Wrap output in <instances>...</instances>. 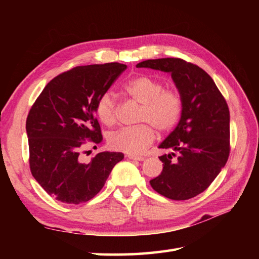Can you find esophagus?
Returning <instances> with one entry per match:
<instances>
[{
	"label": "esophagus",
	"mask_w": 259,
	"mask_h": 259,
	"mask_svg": "<svg viewBox=\"0 0 259 259\" xmlns=\"http://www.w3.org/2000/svg\"><path fill=\"white\" fill-rule=\"evenodd\" d=\"M126 158L130 159V160H138V161H142L145 160V157H141V156H135V155H128Z\"/></svg>",
	"instance_id": "34e87169"
}]
</instances>
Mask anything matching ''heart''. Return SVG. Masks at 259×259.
<instances>
[{"label": "heart", "mask_w": 259, "mask_h": 259, "mask_svg": "<svg viewBox=\"0 0 259 259\" xmlns=\"http://www.w3.org/2000/svg\"><path fill=\"white\" fill-rule=\"evenodd\" d=\"M163 83L148 74H140L126 81L123 91L126 96L141 104L139 122L134 126H123L108 136V144L114 150L129 155H139L155 138V129L166 133L177 124L183 112V98L178 90L163 89ZM96 114L104 125H112L118 118V104L109 92L99 97Z\"/></svg>", "instance_id": "1"}]
</instances>
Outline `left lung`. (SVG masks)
<instances>
[{
    "label": "left lung",
    "instance_id": "1",
    "mask_svg": "<svg viewBox=\"0 0 259 259\" xmlns=\"http://www.w3.org/2000/svg\"><path fill=\"white\" fill-rule=\"evenodd\" d=\"M136 67L171 74L183 98L177 126L159 145L171 152L159 157L162 171L150 185L169 199H190L208 188L228 160L230 117L226 100L210 75L185 60H146ZM176 154L178 159L172 161Z\"/></svg>",
    "mask_w": 259,
    "mask_h": 259
}]
</instances>
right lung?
Returning a JSON list of instances; mask_svg holds the SVG:
<instances>
[{"label":"right lung","instance_id":"1","mask_svg":"<svg viewBox=\"0 0 259 259\" xmlns=\"http://www.w3.org/2000/svg\"><path fill=\"white\" fill-rule=\"evenodd\" d=\"M118 62L76 67L46 85L26 119L32 176L57 200L78 205L92 199L123 153L103 151L82 159L85 140L100 144L96 103L123 72Z\"/></svg>","mask_w":259,"mask_h":259}]
</instances>
